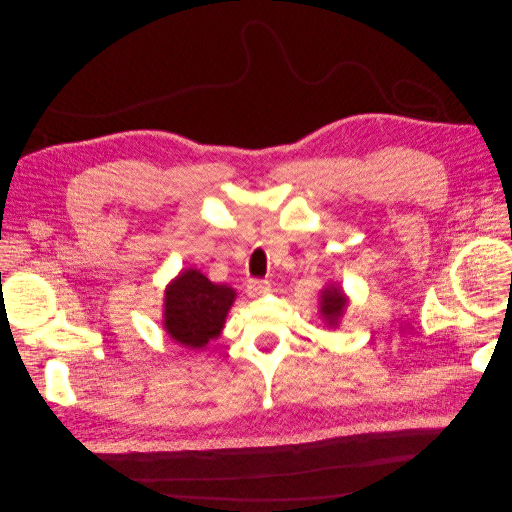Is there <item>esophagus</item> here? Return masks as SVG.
<instances>
[{"instance_id": "obj_1", "label": "esophagus", "mask_w": 512, "mask_h": 512, "mask_svg": "<svg viewBox=\"0 0 512 512\" xmlns=\"http://www.w3.org/2000/svg\"><path fill=\"white\" fill-rule=\"evenodd\" d=\"M269 289H271L269 281H264V279H250L248 285H246V294H248L250 298H260V296H264Z\"/></svg>"}]
</instances>
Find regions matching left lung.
<instances>
[{"mask_svg":"<svg viewBox=\"0 0 512 512\" xmlns=\"http://www.w3.org/2000/svg\"><path fill=\"white\" fill-rule=\"evenodd\" d=\"M348 304L350 298L346 296L344 287L339 283H327L319 294V314L323 316L325 327L337 329L348 310Z\"/></svg>","mask_w":512,"mask_h":512,"instance_id":"1","label":"left lung"}]
</instances>
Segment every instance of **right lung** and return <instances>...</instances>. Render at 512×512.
Returning <instances> with one entry per match:
<instances>
[{"mask_svg":"<svg viewBox=\"0 0 512 512\" xmlns=\"http://www.w3.org/2000/svg\"><path fill=\"white\" fill-rule=\"evenodd\" d=\"M235 289L212 283L198 269H183L164 289L162 327L173 342L200 350L223 333Z\"/></svg>","mask_w":512,"mask_h":512,"instance_id":"right-lung-1","label":"right lung"}]
</instances>
